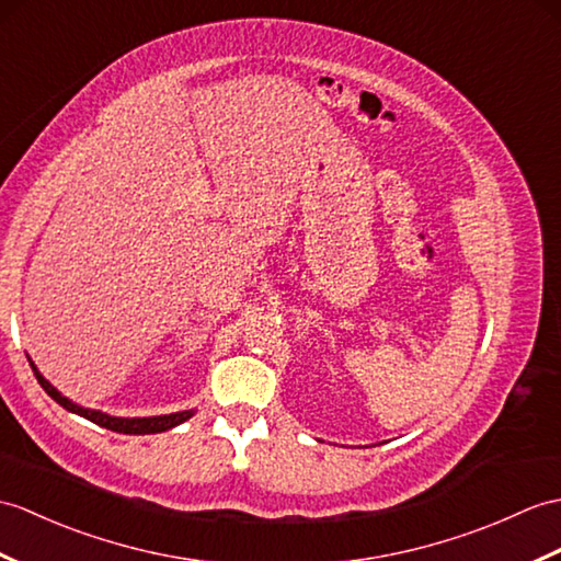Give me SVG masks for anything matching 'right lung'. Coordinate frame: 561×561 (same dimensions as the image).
<instances>
[{
    "label": "right lung",
    "instance_id": "obj_1",
    "mask_svg": "<svg viewBox=\"0 0 561 561\" xmlns=\"http://www.w3.org/2000/svg\"><path fill=\"white\" fill-rule=\"evenodd\" d=\"M31 368L37 377V382H41V387L45 389V392L55 399L59 407H64L71 413H78L83 415V419L93 421L95 425L100 427H107V430H114V433H124V435H152V433H164V430H172L176 427L179 423L188 421L193 411H179V413H169V415H150V419H116V415H110V413H102V411H93V409H83L78 407V403H73L71 399L61 397V392H57L55 387H51L45 377L37 373L35 363L31 360Z\"/></svg>",
    "mask_w": 561,
    "mask_h": 561
}]
</instances>
